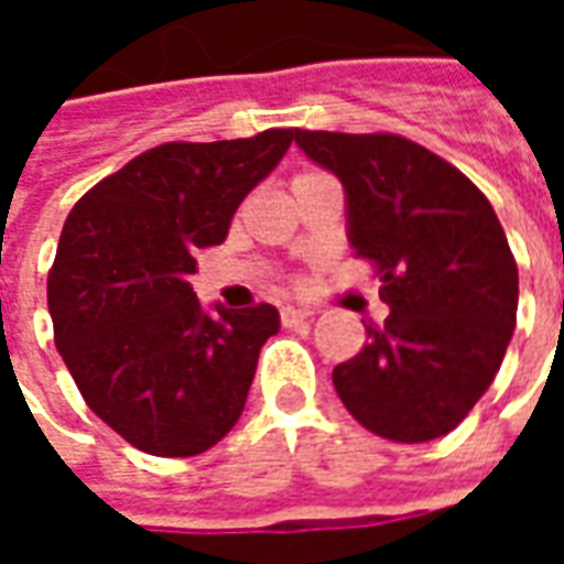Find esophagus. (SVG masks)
Masks as SVG:
<instances>
[{
  "label": "esophagus",
  "mask_w": 564,
  "mask_h": 564,
  "mask_svg": "<svg viewBox=\"0 0 564 564\" xmlns=\"http://www.w3.org/2000/svg\"><path fill=\"white\" fill-rule=\"evenodd\" d=\"M314 317V311L311 307H283L281 311V319H283V326H295V323H305V319Z\"/></svg>",
  "instance_id": "1"
}]
</instances>
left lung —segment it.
Listing matches in <instances>:
<instances>
[{
  "label": "left lung",
  "mask_w": 564,
  "mask_h": 564,
  "mask_svg": "<svg viewBox=\"0 0 564 564\" xmlns=\"http://www.w3.org/2000/svg\"><path fill=\"white\" fill-rule=\"evenodd\" d=\"M293 139L341 181L347 241L378 265L390 307L332 371L338 399L399 444L447 435L496 380L517 326L520 278L496 210L459 169L402 135Z\"/></svg>",
  "instance_id": "8db88e82"
}]
</instances>
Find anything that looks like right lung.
<instances>
[{"mask_svg":"<svg viewBox=\"0 0 564 564\" xmlns=\"http://www.w3.org/2000/svg\"><path fill=\"white\" fill-rule=\"evenodd\" d=\"M293 144V129L141 153L68 214L47 311L84 402L150 456H198L232 432L278 307L210 311L189 286L196 250Z\"/></svg>","mask_w":564,"mask_h":564,"instance_id":"add662e5","label":"right lung"}]
</instances>
